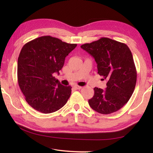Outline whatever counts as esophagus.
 <instances>
[{
  "instance_id": "obj_1",
  "label": "esophagus",
  "mask_w": 153,
  "mask_h": 153,
  "mask_svg": "<svg viewBox=\"0 0 153 153\" xmlns=\"http://www.w3.org/2000/svg\"><path fill=\"white\" fill-rule=\"evenodd\" d=\"M74 88H76V89H77V90H78V89H81L82 88V86H77V85H75V86H74Z\"/></svg>"
}]
</instances>
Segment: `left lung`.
Wrapping results in <instances>:
<instances>
[{
  "label": "left lung",
  "mask_w": 153,
  "mask_h": 153,
  "mask_svg": "<svg viewBox=\"0 0 153 153\" xmlns=\"http://www.w3.org/2000/svg\"><path fill=\"white\" fill-rule=\"evenodd\" d=\"M81 48L94 57L98 74L107 81L105 90L94 88L89 105L101 114L116 112L128 102L136 86L137 73L131 51L126 44L108 38L84 44Z\"/></svg>",
  "instance_id": "left-lung-1"
}]
</instances>
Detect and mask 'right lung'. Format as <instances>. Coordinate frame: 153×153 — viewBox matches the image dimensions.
Returning <instances> with one entry per match:
<instances>
[{
  "mask_svg": "<svg viewBox=\"0 0 153 153\" xmlns=\"http://www.w3.org/2000/svg\"><path fill=\"white\" fill-rule=\"evenodd\" d=\"M77 46L50 36H41L23 46L17 61V79L25 99L42 113L55 112L66 104L71 87L61 84L59 74L65 59Z\"/></svg>",
  "mask_w": 153,
  "mask_h": 153,
  "instance_id": "right-lung-1",
  "label": "right lung"
}]
</instances>
